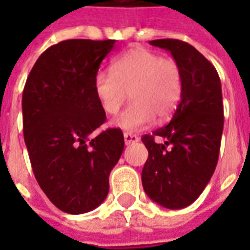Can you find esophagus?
Instances as JSON below:
<instances>
[{"label":"esophagus","instance_id":"34e87169","mask_svg":"<svg viewBox=\"0 0 250 250\" xmlns=\"http://www.w3.org/2000/svg\"><path fill=\"white\" fill-rule=\"evenodd\" d=\"M135 142H139V136L136 134H131V132H125V145H131V143H135Z\"/></svg>","mask_w":250,"mask_h":250}]
</instances>
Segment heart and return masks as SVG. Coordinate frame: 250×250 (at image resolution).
<instances>
[{
  "instance_id": "obj_1",
  "label": "heart",
  "mask_w": 250,
  "mask_h": 250,
  "mask_svg": "<svg viewBox=\"0 0 250 250\" xmlns=\"http://www.w3.org/2000/svg\"><path fill=\"white\" fill-rule=\"evenodd\" d=\"M93 91L107 115H115L130 92V105L112 125L136 131L151 125L157 115L166 119L173 114L182 93V69L178 62L146 48H135L115 57L111 72H99Z\"/></svg>"
}]
</instances>
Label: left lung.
Listing matches in <instances>:
<instances>
[{"mask_svg": "<svg viewBox=\"0 0 250 250\" xmlns=\"http://www.w3.org/2000/svg\"><path fill=\"white\" fill-rule=\"evenodd\" d=\"M150 44L170 51L178 62L182 93L170 123L142 136L148 150L142 184L154 202L182 209L204 191L218 162L224 130L221 80L213 64L188 42L162 39Z\"/></svg>", "mask_w": 250, "mask_h": 250, "instance_id": "8db88e82", "label": "left lung"}]
</instances>
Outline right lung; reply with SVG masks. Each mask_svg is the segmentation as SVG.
I'll use <instances>...</instances> for the list:
<instances>
[{
    "mask_svg": "<svg viewBox=\"0 0 250 250\" xmlns=\"http://www.w3.org/2000/svg\"><path fill=\"white\" fill-rule=\"evenodd\" d=\"M115 40H65L49 46L22 92L24 139L41 190L69 214L91 211L109 190L108 177L125 148L120 128L105 122L93 79Z\"/></svg>",
    "mask_w": 250,
    "mask_h": 250,
    "instance_id": "obj_1",
    "label": "right lung"
}]
</instances>
